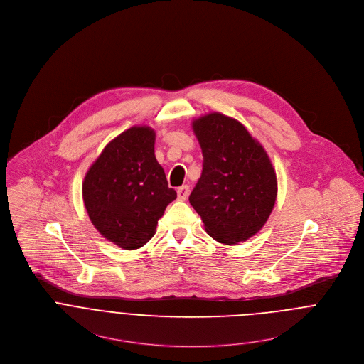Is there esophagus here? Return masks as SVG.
<instances>
[{
    "instance_id": "34e87169",
    "label": "esophagus",
    "mask_w": 364,
    "mask_h": 364,
    "mask_svg": "<svg viewBox=\"0 0 364 364\" xmlns=\"http://www.w3.org/2000/svg\"><path fill=\"white\" fill-rule=\"evenodd\" d=\"M189 192H191V189H189V186H181L179 189H178V198L179 200H182V201H185L188 196H189Z\"/></svg>"
}]
</instances>
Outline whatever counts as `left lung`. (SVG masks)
<instances>
[{
	"label": "left lung",
	"mask_w": 364,
	"mask_h": 364,
	"mask_svg": "<svg viewBox=\"0 0 364 364\" xmlns=\"http://www.w3.org/2000/svg\"><path fill=\"white\" fill-rule=\"evenodd\" d=\"M203 153L201 176L189 201L205 232L236 245L264 227L277 198V175L264 147L236 119L220 112L192 124Z\"/></svg>",
	"instance_id": "obj_1"
}]
</instances>
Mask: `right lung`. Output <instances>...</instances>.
Instances as JSON below:
<instances>
[{
	"label": "right lung",
	"mask_w": 364,
	"mask_h": 364,
	"mask_svg": "<svg viewBox=\"0 0 364 364\" xmlns=\"http://www.w3.org/2000/svg\"><path fill=\"white\" fill-rule=\"evenodd\" d=\"M154 141L150 127L129 128L104 147L83 181L92 224L125 250L139 249L154 236L166 205L176 198L156 160Z\"/></svg>",
	"instance_id": "right-lung-1"
}]
</instances>
